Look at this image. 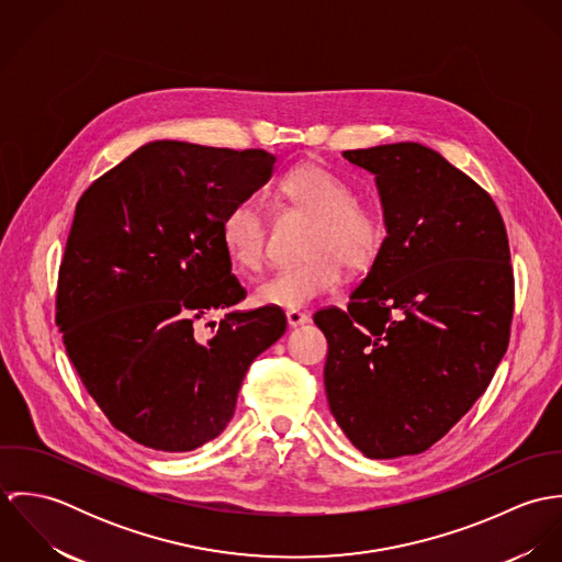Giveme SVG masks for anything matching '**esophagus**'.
<instances>
[{
	"mask_svg": "<svg viewBox=\"0 0 562 562\" xmlns=\"http://www.w3.org/2000/svg\"><path fill=\"white\" fill-rule=\"evenodd\" d=\"M285 318H288V324H290L292 328H296V326H301V324H307V322H310V316H307V314H303V312H288V314H285Z\"/></svg>",
	"mask_w": 562,
	"mask_h": 562,
	"instance_id": "34e87169",
	"label": "esophagus"
}]
</instances>
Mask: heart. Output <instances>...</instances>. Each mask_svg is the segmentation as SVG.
I'll list each match as a JSON object with an SVG mask.
<instances>
[{
	"mask_svg": "<svg viewBox=\"0 0 562 562\" xmlns=\"http://www.w3.org/2000/svg\"><path fill=\"white\" fill-rule=\"evenodd\" d=\"M279 194L314 218L305 244L310 259L281 268L259 283V305L299 312L337 288L341 266L348 272L374 266L385 246V223L374 207L355 201L348 181L318 164H303L281 179ZM221 238L241 270H257L263 263L266 218L252 199H238L225 210Z\"/></svg>",
	"mask_w": 562,
	"mask_h": 562,
	"instance_id": "heart-1",
	"label": "heart"
}]
</instances>
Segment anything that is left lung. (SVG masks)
Wrapping results in <instances>:
<instances>
[{
  "label": "left lung",
  "mask_w": 562,
  "mask_h": 562,
  "mask_svg": "<svg viewBox=\"0 0 562 562\" xmlns=\"http://www.w3.org/2000/svg\"><path fill=\"white\" fill-rule=\"evenodd\" d=\"M344 158L376 177L387 238L348 310L314 316L328 408L368 459L419 454L481 398L506 352V227L488 192L424 145Z\"/></svg>",
  "instance_id": "8db88e82"
}]
</instances>
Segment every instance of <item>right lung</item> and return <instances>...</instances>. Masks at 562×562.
Here are the masks:
<instances>
[{
    "label": "right lung",
    "mask_w": 562,
    "mask_h": 562,
    "mask_svg": "<svg viewBox=\"0 0 562 562\" xmlns=\"http://www.w3.org/2000/svg\"><path fill=\"white\" fill-rule=\"evenodd\" d=\"M263 149L156 140L81 194L58 274L56 324L86 392L145 448L190 452L234 417L248 366L285 333L246 299L221 218L261 188ZM226 316L213 330L202 321Z\"/></svg>",
    "instance_id": "add662e5"
}]
</instances>
